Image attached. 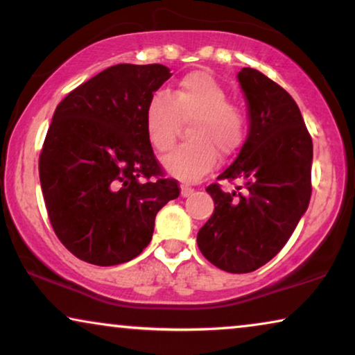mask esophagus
I'll return each instance as SVG.
<instances>
[{
	"label": "esophagus",
	"instance_id": "34e87169",
	"mask_svg": "<svg viewBox=\"0 0 355 355\" xmlns=\"http://www.w3.org/2000/svg\"><path fill=\"white\" fill-rule=\"evenodd\" d=\"M196 192L191 186H187V184H181V196L182 197H191L192 193Z\"/></svg>",
	"mask_w": 355,
	"mask_h": 355
}]
</instances>
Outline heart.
Segmentation results:
<instances>
[{
    "instance_id": "1",
    "label": "heart",
    "mask_w": 355,
    "mask_h": 355,
    "mask_svg": "<svg viewBox=\"0 0 355 355\" xmlns=\"http://www.w3.org/2000/svg\"><path fill=\"white\" fill-rule=\"evenodd\" d=\"M145 132L157 152L173 147L179 119L189 121V142L174 148L163 159L169 176L193 182L211 171L218 152L232 155L245 139V116L227 101V94L205 71L184 76L169 92H157L145 108Z\"/></svg>"
}]
</instances>
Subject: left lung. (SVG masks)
<instances>
[{"instance_id": "obj_1", "label": "left lung", "mask_w": 355, "mask_h": 355, "mask_svg": "<svg viewBox=\"0 0 355 355\" xmlns=\"http://www.w3.org/2000/svg\"><path fill=\"white\" fill-rule=\"evenodd\" d=\"M241 89L250 129L236 162L207 187L215 211L197 234L203 257L227 273H250L283 249L312 196L313 145L299 106L283 87L244 67Z\"/></svg>"}]
</instances>
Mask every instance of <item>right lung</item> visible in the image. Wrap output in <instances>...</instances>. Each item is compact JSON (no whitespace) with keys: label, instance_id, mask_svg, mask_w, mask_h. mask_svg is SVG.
Segmentation results:
<instances>
[{"label":"right lung","instance_id":"1","mask_svg":"<svg viewBox=\"0 0 355 355\" xmlns=\"http://www.w3.org/2000/svg\"><path fill=\"white\" fill-rule=\"evenodd\" d=\"M171 74L163 64H116L56 106L38 159L58 239L87 263L129 261L150 244L155 216L179 197L145 132V108Z\"/></svg>","mask_w":355,"mask_h":355}]
</instances>
